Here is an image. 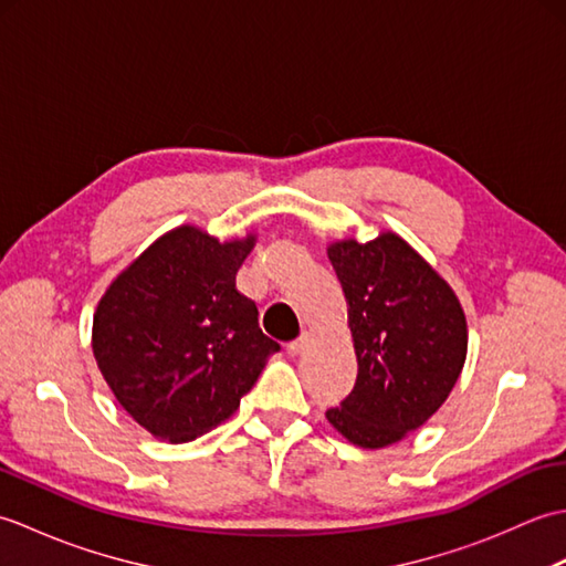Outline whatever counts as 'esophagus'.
Instances as JSON below:
<instances>
[{"instance_id": "1", "label": "esophagus", "mask_w": 566, "mask_h": 566, "mask_svg": "<svg viewBox=\"0 0 566 566\" xmlns=\"http://www.w3.org/2000/svg\"><path fill=\"white\" fill-rule=\"evenodd\" d=\"M311 343V333L308 331H304L302 335H298L296 340H292L290 345H286V350H290V355H298V353H304L306 350V345Z\"/></svg>"}]
</instances>
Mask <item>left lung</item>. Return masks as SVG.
<instances>
[{"label": "left lung", "mask_w": 566, "mask_h": 566, "mask_svg": "<svg viewBox=\"0 0 566 566\" xmlns=\"http://www.w3.org/2000/svg\"><path fill=\"white\" fill-rule=\"evenodd\" d=\"M328 260L347 298L357 379L331 426L359 448H387L448 399L467 357V321L454 292L396 233L340 240Z\"/></svg>", "instance_id": "obj_1"}]
</instances>
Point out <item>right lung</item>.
Listing matches in <instances>:
<instances>
[{
	"label": "right lung",
	"mask_w": 566,
	"mask_h": 566,
	"mask_svg": "<svg viewBox=\"0 0 566 566\" xmlns=\"http://www.w3.org/2000/svg\"><path fill=\"white\" fill-rule=\"evenodd\" d=\"M255 235L219 243L179 226L116 276L92 350L116 401L155 438L189 442L231 418L268 357L258 306L235 290Z\"/></svg>",
	"instance_id": "right-lung-1"
}]
</instances>
